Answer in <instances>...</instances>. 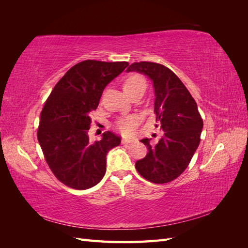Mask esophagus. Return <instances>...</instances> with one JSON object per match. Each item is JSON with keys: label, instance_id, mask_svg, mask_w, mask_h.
<instances>
[{"label": "esophagus", "instance_id": "34e87169", "mask_svg": "<svg viewBox=\"0 0 248 248\" xmlns=\"http://www.w3.org/2000/svg\"><path fill=\"white\" fill-rule=\"evenodd\" d=\"M133 141H134V140H132V139H123L122 144L127 145V144H130V142H133Z\"/></svg>", "mask_w": 248, "mask_h": 248}]
</instances>
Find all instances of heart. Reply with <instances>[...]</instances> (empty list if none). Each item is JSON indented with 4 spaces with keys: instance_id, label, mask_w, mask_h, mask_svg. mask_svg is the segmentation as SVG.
Returning <instances> with one entry per match:
<instances>
[{
    "instance_id": "b5f03b06",
    "label": "heart",
    "mask_w": 248,
    "mask_h": 248,
    "mask_svg": "<svg viewBox=\"0 0 248 248\" xmlns=\"http://www.w3.org/2000/svg\"><path fill=\"white\" fill-rule=\"evenodd\" d=\"M145 89L146 88V81L139 74H131L123 82V90L124 92H130L132 90L136 89ZM138 118L134 116H128L119 120L117 123V128L121 131L123 134H129L133 131L138 125Z\"/></svg>"
}]
</instances>
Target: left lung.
<instances>
[{
	"label": "left lung",
	"instance_id": "obj_1",
	"mask_svg": "<svg viewBox=\"0 0 248 248\" xmlns=\"http://www.w3.org/2000/svg\"><path fill=\"white\" fill-rule=\"evenodd\" d=\"M126 71L142 73L152 80L156 122L164 131L156 145L149 139L140 140L148 153L136 162V169L150 182L169 183L188 167L200 145L202 120L197 102L176 74L161 64L133 63Z\"/></svg>",
	"mask_w": 248,
	"mask_h": 248
}]
</instances>
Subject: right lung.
<instances>
[{
	"label": "right lung",
	"instance_id": "right-lung-1",
	"mask_svg": "<svg viewBox=\"0 0 248 248\" xmlns=\"http://www.w3.org/2000/svg\"><path fill=\"white\" fill-rule=\"evenodd\" d=\"M127 66L95 60L78 63L58 81L44 104L37 138L52 174L66 186L91 188L106 174L107 154L121 139L107 131L100 140L90 142V115L104 88Z\"/></svg>",
	"mask_w": 248,
	"mask_h": 248
}]
</instances>
